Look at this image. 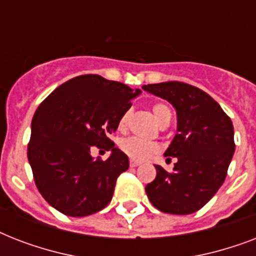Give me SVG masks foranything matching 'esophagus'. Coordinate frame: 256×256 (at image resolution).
Wrapping results in <instances>:
<instances>
[{
  "label": "esophagus",
  "mask_w": 256,
  "mask_h": 256,
  "mask_svg": "<svg viewBox=\"0 0 256 256\" xmlns=\"http://www.w3.org/2000/svg\"><path fill=\"white\" fill-rule=\"evenodd\" d=\"M130 166H132V168H138V166H140V162H136V160H130Z\"/></svg>",
  "instance_id": "esophagus-1"
}]
</instances>
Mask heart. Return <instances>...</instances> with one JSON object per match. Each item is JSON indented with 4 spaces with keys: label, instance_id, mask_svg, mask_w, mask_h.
Returning a JSON list of instances; mask_svg holds the SVG:
<instances>
[{
    "label": "heart",
    "instance_id": "b5f03b06",
    "mask_svg": "<svg viewBox=\"0 0 256 256\" xmlns=\"http://www.w3.org/2000/svg\"><path fill=\"white\" fill-rule=\"evenodd\" d=\"M152 112H154V116L158 124H162L164 120H171V112L170 108L164 104H156L152 106ZM128 112H124V116L120 118V122H118V128L120 132L126 130V126H128ZM120 150L128 156L132 158V160H140V162H144V160H148L150 156H154L156 152H158V146H156L154 142H148V140H142L140 138H126L120 142Z\"/></svg>",
    "mask_w": 256,
    "mask_h": 256
}]
</instances>
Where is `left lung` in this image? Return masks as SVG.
Instances as JSON below:
<instances>
[{
	"label": "left lung",
	"instance_id": "8db88e82",
	"mask_svg": "<svg viewBox=\"0 0 256 256\" xmlns=\"http://www.w3.org/2000/svg\"><path fill=\"white\" fill-rule=\"evenodd\" d=\"M168 100L178 126L164 156H175L168 172L156 164V176L146 186L152 206L162 212L192 214L200 210L226 179L235 152L234 126L216 100L200 88L171 81L142 86Z\"/></svg>",
	"mask_w": 256,
	"mask_h": 256
}]
</instances>
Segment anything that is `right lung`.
Masks as SVG:
<instances>
[{
	"label": "right lung",
	"instance_id": "obj_1",
	"mask_svg": "<svg viewBox=\"0 0 256 256\" xmlns=\"http://www.w3.org/2000/svg\"><path fill=\"white\" fill-rule=\"evenodd\" d=\"M140 90L96 74L58 86L32 120L28 160L45 200L69 216H86L108 206L128 156L110 136ZM92 146L112 150L106 161L90 156Z\"/></svg>",
	"mask_w": 256,
	"mask_h": 256
}]
</instances>
